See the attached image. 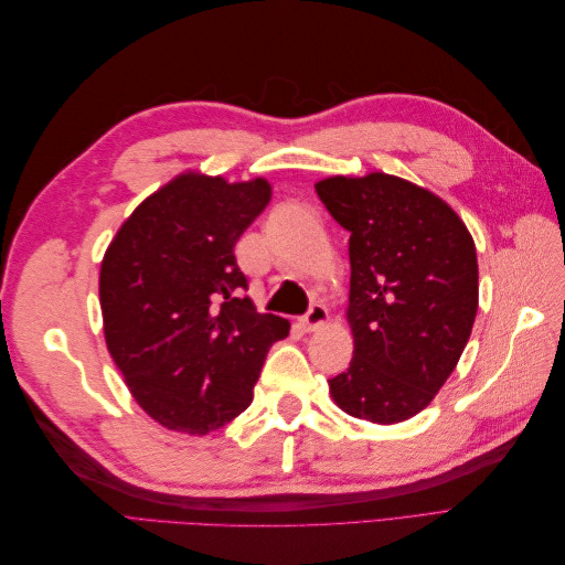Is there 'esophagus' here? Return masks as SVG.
<instances>
[{
    "mask_svg": "<svg viewBox=\"0 0 565 565\" xmlns=\"http://www.w3.org/2000/svg\"><path fill=\"white\" fill-rule=\"evenodd\" d=\"M324 322H328V309H324L322 303H313L311 309H309V313H306L303 318H299V328L303 332H316L320 324H324Z\"/></svg>",
    "mask_w": 565,
    "mask_h": 565,
    "instance_id": "34e87169",
    "label": "esophagus"
}]
</instances>
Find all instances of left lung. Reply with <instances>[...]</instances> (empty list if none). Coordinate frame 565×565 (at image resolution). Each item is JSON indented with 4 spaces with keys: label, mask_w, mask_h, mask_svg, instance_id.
<instances>
[{
    "label": "left lung",
    "mask_w": 565,
    "mask_h": 565,
    "mask_svg": "<svg viewBox=\"0 0 565 565\" xmlns=\"http://www.w3.org/2000/svg\"><path fill=\"white\" fill-rule=\"evenodd\" d=\"M316 193L351 233L353 358L330 393L351 417L405 422L434 401L469 341L473 237L448 202L391 174L330 177Z\"/></svg>",
    "instance_id": "1"
}]
</instances>
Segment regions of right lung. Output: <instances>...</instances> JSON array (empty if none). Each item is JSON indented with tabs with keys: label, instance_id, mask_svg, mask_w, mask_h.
Here are the masks:
<instances>
[{
	"label": "right lung",
	"instance_id": "obj_1",
	"mask_svg": "<svg viewBox=\"0 0 565 565\" xmlns=\"http://www.w3.org/2000/svg\"><path fill=\"white\" fill-rule=\"evenodd\" d=\"M270 183L185 172L146 198L100 264L104 334L134 401L172 431L204 436L249 407L289 322L256 313L233 247Z\"/></svg>",
	"mask_w": 565,
	"mask_h": 565
}]
</instances>
